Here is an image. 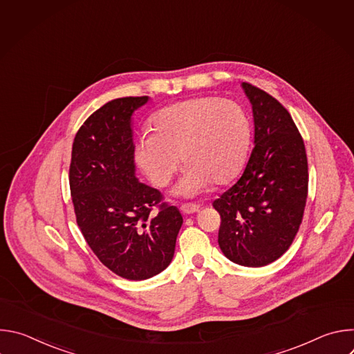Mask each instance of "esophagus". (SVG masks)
Here are the masks:
<instances>
[{"mask_svg": "<svg viewBox=\"0 0 354 354\" xmlns=\"http://www.w3.org/2000/svg\"><path fill=\"white\" fill-rule=\"evenodd\" d=\"M180 212L183 214H193V213L198 212V206L193 205V203H185V205L180 206Z\"/></svg>", "mask_w": 354, "mask_h": 354, "instance_id": "34e87169", "label": "esophagus"}]
</instances>
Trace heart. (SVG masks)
I'll return each mask as SVG.
<instances>
[{"label": "heart", "instance_id": "b5f03b06", "mask_svg": "<svg viewBox=\"0 0 354 354\" xmlns=\"http://www.w3.org/2000/svg\"><path fill=\"white\" fill-rule=\"evenodd\" d=\"M153 131H142L134 147L137 164L157 186H165L186 167L174 193L185 197L205 192L212 182L227 183L241 169L250 140L246 112L232 100L203 96L158 111Z\"/></svg>", "mask_w": 354, "mask_h": 354}]
</instances>
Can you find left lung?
Segmentation results:
<instances>
[{"instance_id": "left-lung-1", "label": "left lung", "mask_w": 354, "mask_h": 354, "mask_svg": "<svg viewBox=\"0 0 354 354\" xmlns=\"http://www.w3.org/2000/svg\"><path fill=\"white\" fill-rule=\"evenodd\" d=\"M252 105L255 145L241 178L213 207L218 245L234 263L266 266L292 243L308 194L306 145L287 109L268 92L242 82Z\"/></svg>"}]
</instances>
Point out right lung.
<instances>
[{
  "label": "right lung",
  "mask_w": 354,
  "mask_h": 354,
  "mask_svg": "<svg viewBox=\"0 0 354 354\" xmlns=\"http://www.w3.org/2000/svg\"><path fill=\"white\" fill-rule=\"evenodd\" d=\"M148 99L118 97L93 112L75 134L70 164L77 224L97 259L127 280L168 268L183 223L160 190L136 178L131 115Z\"/></svg>",
  "instance_id": "1"
}]
</instances>
